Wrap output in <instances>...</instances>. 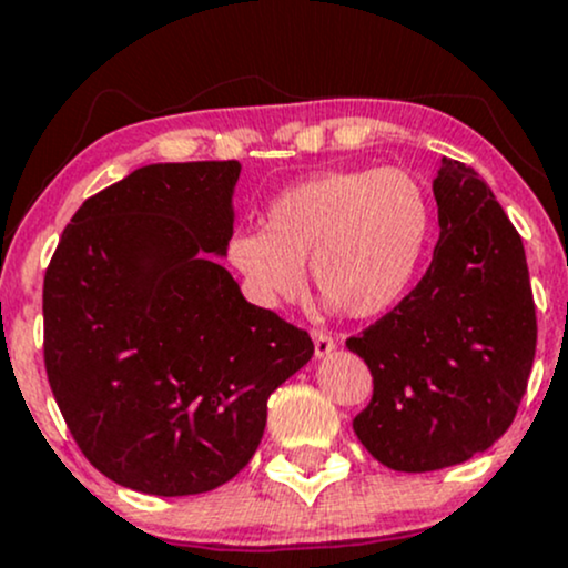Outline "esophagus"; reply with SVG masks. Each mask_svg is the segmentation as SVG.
Listing matches in <instances>:
<instances>
[{"mask_svg":"<svg viewBox=\"0 0 568 568\" xmlns=\"http://www.w3.org/2000/svg\"><path fill=\"white\" fill-rule=\"evenodd\" d=\"M312 342H315V355L317 357H328L331 352L336 349V342L323 331H312Z\"/></svg>","mask_w":568,"mask_h":568,"instance_id":"esophagus-1","label":"esophagus"}]
</instances>
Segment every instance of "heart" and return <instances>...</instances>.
Instances as JSON below:
<instances>
[{
	"instance_id": "obj_1",
	"label": "heart",
	"mask_w": 568,
	"mask_h": 568,
	"mask_svg": "<svg viewBox=\"0 0 568 568\" xmlns=\"http://www.w3.org/2000/svg\"><path fill=\"white\" fill-rule=\"evenodd\" d=\"M427 189L403 168H347L280 192L264 230H240L226 258L262 306L291 302L312 283L349 317H376L414 288L433 240Z\"/></svg>"
}]
</instances>
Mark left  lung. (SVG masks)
<instances>
[{
	"mask_svg": "<svg viewBox=\"0 0 568 568\" xmlns=\"http://www.w3.org/2000/svg\"><path fill=\"white\" fill-rule=\"evenodd\" d=\"M433 194L440 237L425 277L347 338L374 376L352 427L397 473L443 470L494 446L513 425L537 349L526 251L491 189L443 158Z\"/></svg>",
	"mask_w": 568,
	"mask_h": 568,
	"instance_id": "obj_1",
	"label": "left lung"
}]
</instances>
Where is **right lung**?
I'll return each instance as SVG.
<instances>
[{
	"mask_svg": "<svg viewBox=\"0 0 568 568\" xmlns=\"http://www.w3.org/2000/svg\"><path fill=\"white\" fill-rule=\"evenodd\" d=\"M240 162L143 165L82 202L44 275V368L90 465L154 497L232 480L315 344L216 258Z\"/></svg>",
	"mask_w": 568,
	"mask_h": 568,
	"instance_id": "obj_1",
	"label": "right lung"
}]
</instances>
